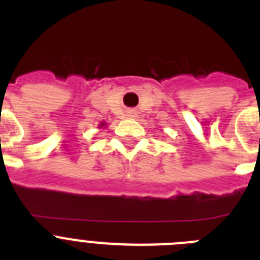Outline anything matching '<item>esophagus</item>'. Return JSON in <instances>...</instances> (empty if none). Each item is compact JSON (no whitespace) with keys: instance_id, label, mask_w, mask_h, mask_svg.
<instances>
[{"instance_id":"esophagus-1","label":"esophagus","mask_w":260,"mask_h":260,"mask_svg":"<svg viewBox=\"0 0 260 260\" xmlns=\"http://www.w3.org/2000/svg\"><path fill=\"white\" fill-rule=\"evenodd\" d=\"M134 114H135L134 110H128L127 112V117H134Z\"/></svg>"}]
</instances>
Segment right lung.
I'll return each instance as SVG.
<instances>
[{"instance_id":"obj_1","label":"right lung","mask_w":260,"mask_h":260,"mask_svg":"<svg viewBox=\"0 0 260 260\" xmlns=\"http://www.w3.org/2000/svg\"><path fill=\"white\" fill-rule=\"evenodd\" d=\"M102 126H103V125H102Z\"/></svg>"}]
</instances>
